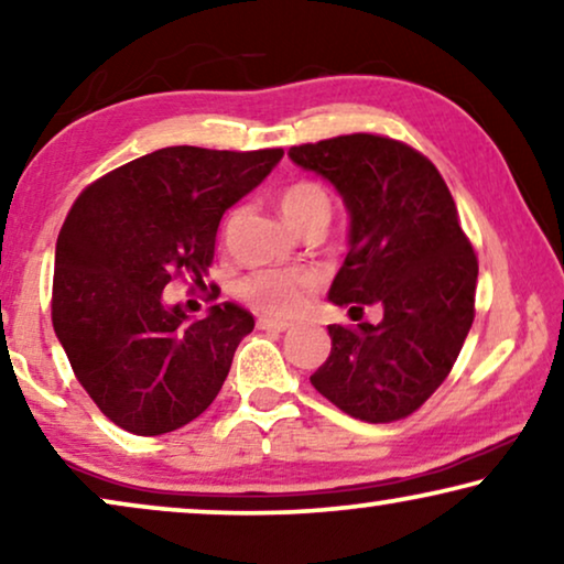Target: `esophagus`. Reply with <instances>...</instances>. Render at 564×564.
<instances>
[{"label":"esophagus","mask_w":564,"mask_h":564,"mask_svg":"<svg viewBox=\"0 0 564 564\" xmlns=\"http://www.w3.org/2000/svg\"><path fill=\"white\" fill-rule=\"evenodd\" d=\"M259 328L261 330H274V334H284V330L292 328V323L276 321V318H259Z\"/></svg>","instance_id":"34e87169"}]
</instances>
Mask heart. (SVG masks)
Returning a JSON list of instances; mask_svg holds the SVG:
<instances>
[{
  "label": "heart",
  "mask_w": 564,
  "mask_h": 564,
  "mask_svg": "<svg viewBox=\"0 0 564 564\" xmlns=\"http://www.w3.org/2000/svg\"><path fill=\"white\" fill-rule=\"evenodd\" d=\"M282 213L292 226H300L313 215H330L328 192L315 182H295L282 192ZM318 288V276L313 272H292V269H259L241 282V297L267 315L290 318L307 303V295Z\"/></svg>",
  "instance_id": "1"
}]
</instances>
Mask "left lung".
I'll return each instance as SVG.
<instances>
[{
	"mask_svg": "<svg viewBox=\"0 0 564 564\" xmlns=\"http://www.w3.org/2000/svg\"><path fill=\"white\" fill-rule=\"evenodd\" d=\"M288 156L334 184L349 213L328 300L349 313L382 307L380 323L328 326L313 388L359 421L405 419L446 380L475 321L477 259L452 192L426 156L382 135L292 145Z\"/></svg>",
	"mask_w": 564,
	"mask_h": 564,
	"instance_id": "left-lung-1",
	"label": "left lung"
}]
</instances>
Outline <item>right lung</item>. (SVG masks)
<instances>
[{"mask_svg": "<svg viewBox=\"0 0 564 564\" xmlns=\"http://www.w3.org/2000/svg\"><path fill=\"white\" fill-rule=\"evenodd\" d=\"M282 149L169 145L115 169L76 199L56 241L53 330L99 411L135 436L195 421L226 382L253 315L205 318L164 303L176 272L203 282L223 213L257 189Z\"/></svg>", "mask_w": 564, "mask_h": 564, "instance_id": "obj_1", "label": "right lung"}]
</instances>
